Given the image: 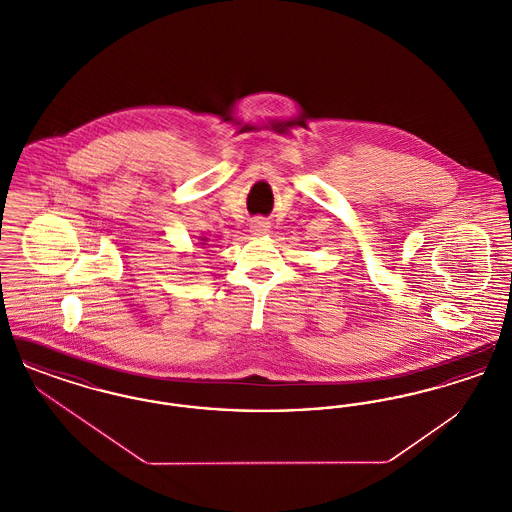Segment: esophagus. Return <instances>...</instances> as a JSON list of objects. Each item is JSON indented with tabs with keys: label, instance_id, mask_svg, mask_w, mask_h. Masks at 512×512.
<instances>
[{
	"label": "esophagus",
	"instance_id": "obj_1",
	"mask_svg": "<svg viewBox=\"0 0 512 512\" xmlns=\"http://www.w3.org/2000/svg\"><path fill=\"white\" fill-rule=\"evenodd\" d=\"M251 232H253V236H267L268 232H270V224H268L267 220L255 219L251 220Z\"/></svg>",
	"mask_w": 512,
	"mask_h": 512
}]
</instances>
